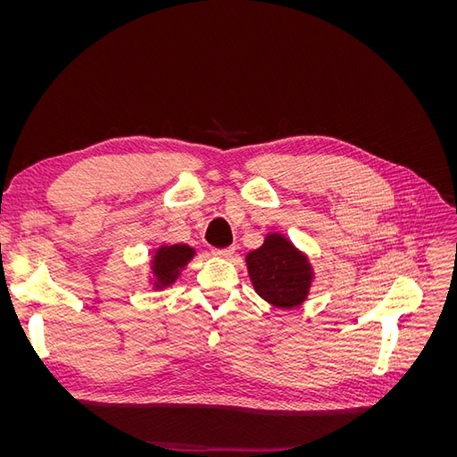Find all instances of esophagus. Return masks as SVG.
<instances>
[{
	"label": "esophagus",
	"instance_id": "1",
	"mask_svg": "<svg viewBox=\"0 0 457 457\" xmlns=\"http://www.w3.org/2000/svg\"><path fill=\"white\" fill-rule=\"evenodd\" d=\"M213 255H217V257H225V259H228V257H232L234 255V247H215V250L212 252Z\"/></svg>",
	"mask_w": 457,
	"mask_h": 457
}]
</instances>
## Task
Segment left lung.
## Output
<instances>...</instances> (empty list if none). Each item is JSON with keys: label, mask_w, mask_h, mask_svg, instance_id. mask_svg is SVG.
Returning <instances> with one entry per match:
<instances>
[{"label": "left lung", "mask_w": 457, "mask_h": 457, "mask_svg": "<svg viewBox=\"0 0 457 457\" xmlns=\"http://www.w3.org/2000/svg\"><path fill=\"white\" fill-rule=\"evenodd\" d=\"M245 261L255 292L274 307H295L307 297L312 280L311 267L284 237L270 234Z\"/></svg>", "instance_id": "obj_1"}]
</instances>
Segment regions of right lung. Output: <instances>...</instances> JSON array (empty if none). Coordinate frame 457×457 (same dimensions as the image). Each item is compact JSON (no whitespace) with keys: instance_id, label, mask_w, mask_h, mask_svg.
Masks as SVG:
<instances>
[{"instance_id":"add662e5","label":"right lung","mask_w":457,"mask_h":457,"mask_svg":"<svg viewBox=\"0 0 457 457\" xmlns=\"http://www.w3.org/2000/svg\"><path fill=\"white\" fill-rule=\"evenodd\" d=\"M192 255H195V250L183 244L168 245L158 250L154 257V274L158 278L156 284L170 286L177 278L179 269H183Z\"/></svg>"}]
</instances>
